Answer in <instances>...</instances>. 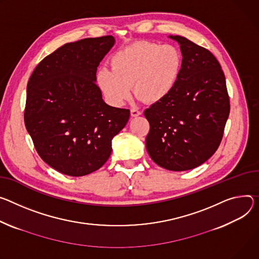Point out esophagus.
I'll return each instance as SVG.
<instances>
[{"instance_id":"esophagus-1","label":"esophagus","mask_w":259,"mask_h":259,"mask_svg":"<svg viewBox=\"0 0 259 259\" xmlns=\"http://www.w3.org/2000/svg\"><path fill=\"white\" fill-rule=\"evenodd\" d=\"M130 111H131V115H132V116H138V115L142 114V111H140V110L137 109V108H135V107L131 108Z\"/></svg>"}]
</instances>
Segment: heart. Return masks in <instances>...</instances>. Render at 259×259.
Instances as JSON below:
<instances>
[{"label": "heart", "mask_w": 259, "mask_h": 259, "mask_svg": "<svg viewBox=\"0 0 259 259\" xmlns=\"http://www.w3.org/2000/svg\"><path fill=\"white\" fill-rule=\"evenodd\" d=\"M182 63V55L174 45L135 42L117 51L110 59L111 69L101 67L96 80L106 100L114 106L129 99L131 87L137 99L153 104L174 90Z\"/></svg>", "instance_id": "b5f03b06"}]
</instances>
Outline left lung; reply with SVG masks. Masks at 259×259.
Listing matches in <instances>:
<instances>
[{
    "label": "left lung",
    "mask_w": 259,
    "mask_h": 259,
    "mask_svg": "<svg viewBox=\"0 0 259 259\" xmlns=\"http://www.w3.org/2000/svg\"><path fill=\"white\" fill-rule=\"evenodd\" d=\"M183 63L178 82L167 97L145 110L150 123L147 151L159 166L193 169L217 151L229 115L225 76L209 51L182 36Z\"/></svg>",
    "instance_id": "1"
}]
</instances>
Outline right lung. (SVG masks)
<instances>
[{"instance_id":"add662e5","label":"right lung","mask_w":259,"mask_h":259,"mask_svg":"<svg viewBox=\"0 0 259 259\" xmlns=\"http://www.w3.org/2000/svg\"><path fill=\"white\" fill-rule=\"evenodd\" d=\"M114 44L112 36L66 43L35 68L28 85L25 125L51 167L70 177L99 169L130 110L107 105L96 72Z\"/></svg>"}]
</instances>
